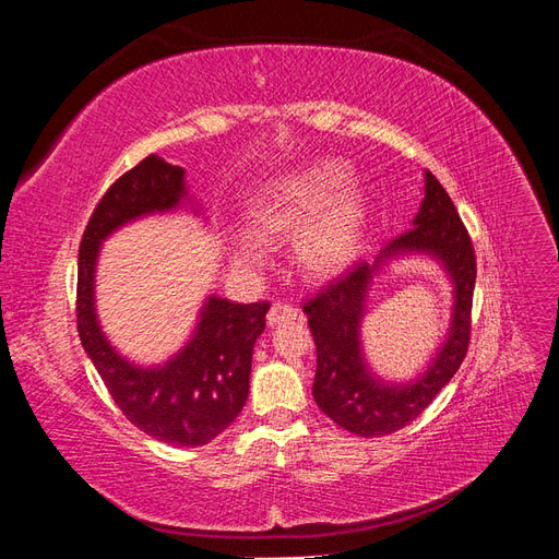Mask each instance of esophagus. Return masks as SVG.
<instances>
[{
	"instance_id": "34e87169",
	"label": "esophagus",
	"mask_w": 559,
	"mask_h": 559,
	"mask_svg": "<svg viewBox=\"0 0 559 559\" xmlns=\"http://www.w3.org/2000/svg\"><path fill=\"white\" fill-rule=\"evenodd\" d=\"M298 317V308H294L292 302H273V308L267 312V324L275 326L282 324V321H292Z\"/></svg>"
}]
</instances>
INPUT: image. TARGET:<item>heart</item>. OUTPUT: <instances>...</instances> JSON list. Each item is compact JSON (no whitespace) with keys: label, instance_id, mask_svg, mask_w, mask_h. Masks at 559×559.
<instances>
[{"label":"heart","instance_id":"heart-1","mask_svg":"<svg viewBox=\"0 0 559 559\" xmlns=\"http://www.w3.org/2000/svg\"><path fill=\"white\" fill-rule=\"evenodd\" d=\"M343 165L317 163L308 170L282 177L253 200L251 224L261 238L282 240L298 235L294 257L310 277H326L357 257L366 207L359 191L346 189ZM235 261L242 267L261 265L263 247L242 238L235 242Z\"/></svg>","mask_w":559,"mask_h":559}]
</instances>
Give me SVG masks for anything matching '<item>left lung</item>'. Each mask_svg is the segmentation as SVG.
Segmentation results:
<instances>
[{"label":"left lung","mask_w":559,"mask_h":559,"mask_svg":"<svg viewBox=\"0 0 559 559\" xmlns=\"http://www.w3.org/2000/svg\"><path fill=\"white\" fill-rule=\"evenodd\" d=\"M401 250L433 252L447 263L455 280V314L449 341L428 373L413 385H382L367 373L360 359L358 321L377 263H354L345 275L331 280L324 289L302 302L317 347L314 401L337 427L366 438L394 433L425 413L436 394L460 370L471 343L476 251L454 202L429 170L415 226L399 235L382 251L380 260Z\"/></svg>","instance_id":"1"}]
</instances>
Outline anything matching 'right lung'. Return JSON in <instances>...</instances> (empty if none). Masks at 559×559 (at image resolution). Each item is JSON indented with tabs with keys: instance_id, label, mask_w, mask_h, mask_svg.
I'll use <instances>...</instances> for the list:
<instances>
[{
	"instance_id": "1",
	"label": "right lung",
	"mask_w": 559,
	"mask_h": 559,
	"mask_svg": "<svg viewBox=\"0 0 559 559\" xmlns=\"http://www.w3.org/2000/svg\"><path fill=\"white\" fill-rule=\"evenodd\" d=\"M183 195L181 167L151 154L99 198L79 247L76 331L114 403L134 427L163 443L198 448L242 411L253 343L265 329L270 302L245 306L212 296L193 341L163 368H138L118 357L97 326L93 302L99 242L130 218L177 207Z\"/></svg>"
}]
</instances>
